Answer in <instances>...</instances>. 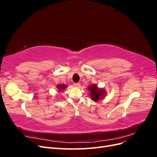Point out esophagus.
<instances>
[{
	"label": "esophagus",
	"mask_w": 157,
	"mask_h": 157,
	"mask_svg": "<svg viewBox=\"0 0 157 157\" xmlns=\"http://www.w3.org/2000/svg\"><path fill=\"white\" fill-rule=\"evenodd\" d=\"M80 86V83H75L74 84V86L76 88H78Z\"/></svg>",
	"instance_id": "obj_1"
}]
</instances>
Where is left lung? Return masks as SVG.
I'll list each match as a JSON object with an SVG mask.
<instances>
[{
    "label": "left lung",
    "mask_w": 157,
    "mask_h": 157,
    "mask_svg": "<svg viewBox=\"0 0 157 157\" xmlns=\"http://www.w3.org/2000/svg\"><path fill=\"white\" fill-rule=\"evenodd\" d=\"M90 94V97L94 102H99L102 100L106 96V91L104 88H99L98 85L92 84L87 87Z\"/></svg>",
    "instance_id": "8db88e82"
}]
</instances>
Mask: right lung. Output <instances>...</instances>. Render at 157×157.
Masks as SVG:
<instances>
[{
    "instance_id": "add662e5",
    "label": "right lung",
    "mask_w": 157,
    "mask_h": 157,
    "mask_svg": "<svg viewBox=\"0 0 157 157\" xmlns=\"http://www.w3.org/2000/svg\"><path fill=\"white\" fill-rule=\"evenodd\" d=\"M56 88L58 90V91L60 92H63L64 90H65L66 88H67V85H65L64 84H58L56 86Z\"/></svg>"
}]
</instances>
